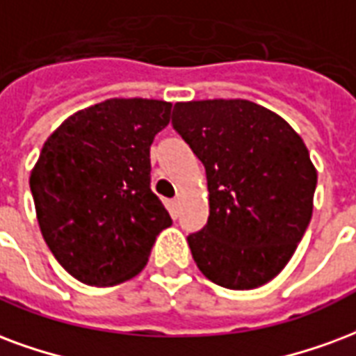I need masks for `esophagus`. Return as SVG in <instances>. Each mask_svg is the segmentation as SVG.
<instances>
[{
    "label": "esophagus",
    "instance_id": "esophagus-1",
    "mask_svg": "<svg viewBox=\"0 0 356 356\" xmlns=\"http://www.w3.org/2000/svg\"><path fill=\"white\" fill-rule=\"evenodd\" d=\"M179 209H181V198L170 200V211H171V215H173V217L177 215Z\"/></svg>",
    "mask_w": 356,
    "mask_h": 356
}]
</instances>
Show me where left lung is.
Segmentation results:
<instances>
[{"label": "left lung", "instance_id": "1", "mask_svg": "<svg viewBox=\"0 0 356 356\" xmlns=\"http://www.w3.org/2000/svg\"><path fill=\"white\" fill-rule=\"evenodd\" d=\"M171 126L202 160L209 218L188 234L205 277L234 291L264 285L312 220L317 171L289 122L247 99L173 105Z\"/></svg>", "mask_w": 356, "mask_h": 356}]
</instances>
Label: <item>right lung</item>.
I'll use <instances>...</instances> for the list:
<instances>
[{
	"instance_id": "1",
	"label": "right lung",
	"mask_w": 356,
	"mask_h": 356,
	"mask_svg": "<svg viewBox=\"0 0 356 356\" xmlns=\"http://www.w3.org/2000/svg\"><path fill=\"white\" fill-rule=\"evenodd\" d=\"M171 104L107 99L75 113L47 139L30 177L41 234L65 272L117 285L147 264L171 225L151 188V145Z\"/></svg>"
}]
</instances>
